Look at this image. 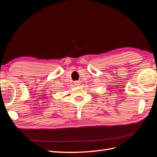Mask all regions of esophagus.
<instances>
[{
  "instance_id": "1",
  "label": "esophagus",
  "mask_w": 157,
  "mask_h": 157,
  "mask_svg": "<svg viewBox=\"0 0 157 157\" xmlns=\"http://www.w3.org/2000/svg\"><path fill=\"white\" fill-rule=\"evenodd\" d=\"M74 83H75V84L76 85V86H79V85L80 84V81H75Z\"/></svg>"
}]
</instances>
